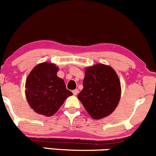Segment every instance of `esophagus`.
I'll return each mask as SVG.
<instances>
[{"label":"esophagus","instance_id":"34e87169","mask_svg":"<svg viewBox=\"0 0 156 156\" xmlns=\"http://www.w3.org/2000/svg\"><path fill=\"white\" fill-rule=\"evenodd\" d=\"M79 93V90L78 89H74L73 90V94H74V95H76Z\"/></svg>","mask_w":156,"mask_h":156}]
</instances>
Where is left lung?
<instances>
[{"mask_svg":"<svg viewBox=\"0 0 156 156\" xmlns=\"http://www.w3.org/2000/svg\"><path fill=\"white\" fill-rule=\"evenodd\" d=\"M121 98V84L113 68L104 64L86 67L78 98L94 119L110 115Z\"/></svg>","mask_w":156,"mask_h":156,"instance_id":"obj_1","label":"left lung"}]
</instances>
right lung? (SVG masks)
<instances>
[{
  "mask_svg": "<svg viewBox=\"0 0 156 156\" xmlns=\"http://www.w3.org/2000/svg\"><path fill=\"white\" fill-rule=\"evenodd\" d=\"M58 67L49 62L38 64L25 82L27 101L35 113L52 116L73 93L66 89L64 80L57 76Z\"/></svg>",
  "mask_w": 156,
  "mask_h": 156,
  "instance_id": "right-lung-1",
  "label": "right lung"
}]
</instances>
